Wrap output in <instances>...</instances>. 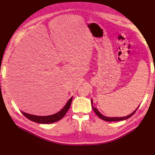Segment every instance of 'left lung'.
<instances>
[{"instance_id":"1","label":"left lung","mask_w":155,"mask_h":155,"mask_svg":"<svg viewBox=\"0 0 155 155\" xmlns=\"http://www.w3.org/2000/svg\"><path fill=\"white\" fill-rule=\"evenodd\" d=\"M91 104H92V109L94 110V111L95 112V113L97 114V116L99 117V118H100L101 119H102L103 120H105V121H121V120H126V119H128L129 118H130L131 116H132L135 112L136 111H137V110H134L132 114H130V115H128L127 116H125V117H121V118H110V117H107V116H105L104 115H102L101 113H100L99 111H98L96 108L92 106V100L91 101Z\"/></svg>"}]
</instances>
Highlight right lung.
I'll use <instances>...</instances> for the list:
<instances>
[{"instance_id": "obj_1", "label": "right lung", "mask_w": 155, "mask_h": 155, "mask_svg": "<svg viewBox=\"0 0 155 155\" xmlns=\"http://www.w3.org/2000/svg\"><path fill=\"white\" fill-rule=\"evenodd\" d=\"M72 100V97L68 100L66 105L63 107V109L61 110L58 112V113H56L53 115L45 116H38L28 114V113H26V112H22V111L21 112H22V114L24 115L25 117H26L28 119H29L30 120H31L32 121H34V122L39 123V124H52V123L56 122V121H58L61 119H62L65 116L67 111L70 109V105H71Z\"/></svg>"}]
</instances>
